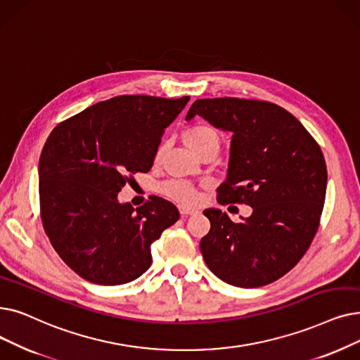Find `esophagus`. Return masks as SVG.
<instances>
[{"label":"esophagus","mask_w":360,"mask_h":360,"mask_svg":"<svg viewBox=\"0 0 360 360\" xmlns=\"http://www.w3.org/2000/svg\"><path fill=\"white\" fill-rule=\"evenodd\" d=\"M179 212L182 216H188V214H195L197 210L195 209H191V207H186V206H181L179 207Z\"/></svg>","instance_id":"esophagus-1"}]
</instances>
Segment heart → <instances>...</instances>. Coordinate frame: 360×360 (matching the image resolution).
Instances as JSON below:
<instances>
[{
  "label": "heart",
  "mask_w": 360,
  "mask_h": 360,
  "mask_svg": "<svg viewBox=\"0 0 360 360\" xmlns=\"http://www.w3.org/2000/svg\"><path fill=\"white\" fill-rule=\"evenodd\" d=\"M184 141L193 150V153L197 154L201 148L207 146H214L219 148V134L209 124H194V127L184 132ZM162 150L163 147H159L158 158L162 154ZM162 193L179 202H184V205H194L198 200V194L193 186L179 181L166 182L162 186Z\"/></svg>",
  "instance_id": "heart-1"
}]
</instances>
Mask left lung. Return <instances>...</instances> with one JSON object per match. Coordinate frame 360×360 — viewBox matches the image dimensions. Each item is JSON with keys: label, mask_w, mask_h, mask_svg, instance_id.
<instances>
[{"label": "left lung", "mask_w": 360, "mask_h": 360, "mask_svg": "<svg viewBox=\"0 0 360 360\" xmlns=\"http://www.w3.org/2000/svg\"><path fill=\"white\" fill-rule=\"evenodd\" d=\"M194 116L232 135L217 201L253 207L240 224L219 209L202 212L210 221L200 241L202 259L231 285L271 284L299 263L318 231L328 178L321 147L285 108L268 101L202 98L185 119Z\"/></svg>", "instance_id": "left-lung-1"}]
</instances>
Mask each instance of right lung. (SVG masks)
<instances>
[{
	"label": "right lung",
	"mask_w": 360,
	"mask_h": 360,
	"mask_svg": "<svg viewBox=\"0 0 360 360\" xmlns=\"http://www.w3.org/2000/svg\"><path fill=\"white\" fill-rule=\"evenodd\" d=\"M188 100L113 97L61 122L46 139L38 166L42 225L58 256L89 283L141 276L151 244L179 219L165 198L134 209L117 194L151 169L165 129Z\"/></svg>",
	"instance_id": "add662e5"
}]
</instances>
